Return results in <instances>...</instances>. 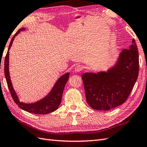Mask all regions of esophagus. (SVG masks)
I'll use <instances>...</instances> for the list:
<instances>
[{
    "mask_svg": "<svg viewBox=\"0 0 147 147\" xmlns=\"http://www.w3.org/2000/svg\"><path fill=\"white\" fill-rule=\"evenodd\" d=\"M83 67L81 65H77L75 67V68H74V71H75L76 72H80L83 69Z\"/></svg>",
    "mask_w": 147,
    "mask_h": 147,
    "instance_id": "obj_1",
    "label": "esophagus"
}]
</instances>
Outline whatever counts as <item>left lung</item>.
<instances>
[{"mask_svg":"<svg viewBox=\"0 0 147 147\" xmlns=\"http://www.w3.org/2000/svg\"><path fill=\"white\" fill-rule=\"evenodd\" d=\"M138 51L135 40L120 53L116 64L107 72L82 75L87 103L95 110L109 111L125 102L138 78Z\"/></svg>","mask_w":147,"mask_h":147,"instance_id":"8db88e82","label":"left lung"}]
</instances>
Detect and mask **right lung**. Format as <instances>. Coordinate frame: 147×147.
Here are the masks:
<instances>
[{
    "instance_id": "obj_1",
    "label": "right lung",
    "mask_w": 147,
    "mask_h": 147,
    "mask_svg": "<svg viewBox=\"0 0 147 147\" xmlns=\"http://www.w3.org/2000/svg\"><path fill=\"white\" fill-rule=\"evenodd\" d=\"M24 30L25 29L24 28L19 30L14 34V35L12 38L10 44H9L4 62V74L6 82H7L8 88L9 91H10L12 97L13 98L14 102L19 106V107H20L24 111L30 112V113L35 114H47L51 113V112L57 110L59 105L61 104L62 93H63L65 84H66L68 81L69 77V73H65L59 78L49 94L45 97L40 100L36 102L32 103V104H25V103L21 102L18 98L16 93L15 92L13 86H12L10 75H9V51L11 47L12 42H13V40L15 38V37L18 34L20 33L21 31H24Z\"/></svg>"
}]
</instances>
